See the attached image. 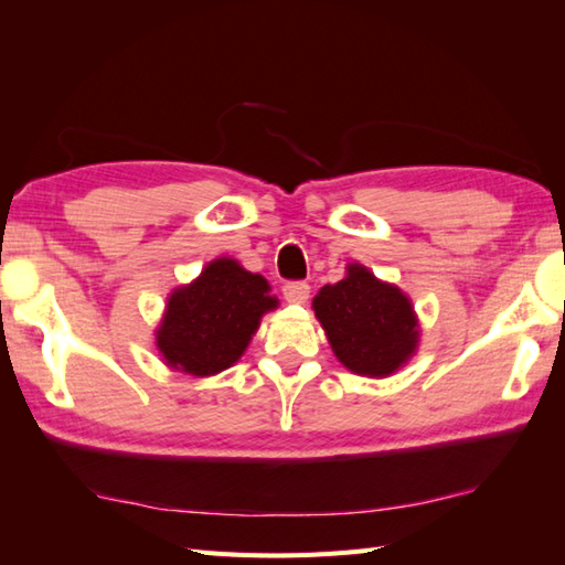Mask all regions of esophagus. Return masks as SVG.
<instances>
[{
	"label": "esophagus",
	"mask_w": 565,
	"mask_h": 565,
	"mask_svg": "<svg viewBox=\"0 0 565 565\" xmlns=\"http://www.w3.org/2000/svg\"><path fill=\"white\" fill-rule=\"evenodd\" d=\"M308 296H310V286L306 281L284 284V298L289 303H306Z\"/></svg>",
	"instance_id": "esophagus-1"
}]
</instances>
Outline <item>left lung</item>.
<instances>
[{"label":"left lung","mask_w":565,"mask_h":565,"mask_svg":"<svg viewBox=\"0 0 565 565\" xmlns=\"http://www.w3.org/2000/svg\"><path fill=\"white\" fill-rule=\"evenodd\" d=\"M313 310L334 356L359 376H391L417 350L419 326L411 298L356 262L342 281L322 286Z\"/></svg>","instance_id":"8db88e82"}]
</instances>
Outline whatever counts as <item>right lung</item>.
Wrapping results in <instances>:
<instances>
[{
	"label": "right lung",
	"instance_id": "right-lung-1",
	"mask_svg": "<svg viewBox=\"0 0 565 565\" xmlns=\"http://www.w3.org/2000/svg\"><path fill=\"white\" fill-rule=\"evenodd\" d=\"M276 306L264 276L231 257L213 259L167 298L154 344L167 366L191 376L221 374L245 354L262 316Z\"/></svg>",
	"mask_w": 565,
	"mask_h": 565
}]
</instances>
